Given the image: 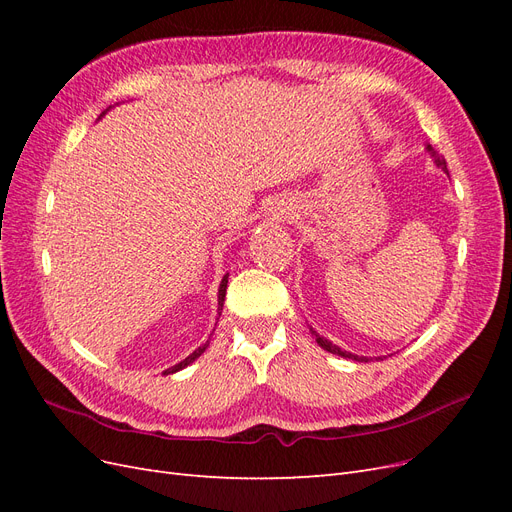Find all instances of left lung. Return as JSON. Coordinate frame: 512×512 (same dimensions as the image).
<instances>
[{
    "mask_svg": "<svg viewBox=\"0 0 512 512\" xmlns=\"http://www.w3.org/2000/svg\"><path fill=\"white\" fill-rule=\"evenodd\" d=\"M427 151L431 153V156H433V162H436L442 170H446V160H444V156H440V153L436 151V149H433L431 145H427ZM446 173H448V170H446ZM314 335H316V342H318V346L320 348H324V350H327V352H333V354H337V356H344V359H352V361H359V363H363V361H367L365 359V356H356V354H350V352H346V350H342V348H339V346H335V344H331L329 342V339H324V337H320L316 331H312Z\"/></svg>",
    "mask_w": 512,
    "mask_h": 512,
    "instance_id": "1",
    "label": "left lung"
}]
</instances>
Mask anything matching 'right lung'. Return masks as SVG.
<instances>
[{
	"mask_svg": "<svg viewBox=\"0 0 512 512\" xmlns=\"http://www.w3.org/2000/svg\"><path fill=\"white\" fill-rule=\"evenodd\" d=\"M226 286H228V275H224V280H222V284H220V297H218V309H222V305H224V297H226ZM207 346H209V342L205 344V346H200L198 350H194L188 359L185 361H181L179 365H175V367H170V369H166L164 374H175V371H179V369H183V367H188L190 363H194L200 354H203L205 350H207Z\"/></svg>",
	"mask_w": 512,
	"mask_h": 512,
	"instance_id": "1",
	"label": "right lung"
}]
</instances>
